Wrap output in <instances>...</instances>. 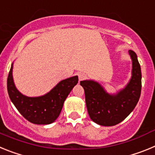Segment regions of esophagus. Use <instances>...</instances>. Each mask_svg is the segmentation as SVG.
<instances>
[{
    "instance_id": "esophagus-1",
    "label": "esophagus",
    "mask_w": 155,
    "mask_h": 155,
    "mask_svg": "<svg viewBox=\"0 0 155 155\" xmlns=\"http://www.w3.org/2000/svg\"><path fill=\"white\" fill-rule=\"evenodd\" d=\"M86 78V75L83 73H81L80 74L78 75V79H79V81H83Z\"/></svg>"
}]
</instances>
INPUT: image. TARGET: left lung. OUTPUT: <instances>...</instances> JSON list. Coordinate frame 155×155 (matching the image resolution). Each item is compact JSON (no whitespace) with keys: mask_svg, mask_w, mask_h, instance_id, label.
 <instances>
[{"mask_svg":"<svg viewBox=\"0 0 155 155\" xmlns=\"http://www.w3.org/2000/svg\"><path fill=\"white\" fill-rule=\"evenodd\" d=\"M132 59V77L120 92L110 94L98 82L82 81L87 113L92 121L105 127L121 123L134 109L141 92V70L135 52L129 50Z\"/></svg>","mask_w":155,"mask_h":155,"instance_id":"8db88e82","label":"left lung"}]
</instances>
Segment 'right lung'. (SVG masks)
<instances>
[{"label":"right lung","instance_id":"obj_1","mask_svg":"<svg viewBox=\"0 0 155 155\" xmlns=\"http://www.w3.org/2000/svg\"><path fill=\"white\" fill-rule=\"evenodd\" d=\"M13 64L8 74L7 87L10 99L16 109L30 123L39 125L50 124L55 121L62 110L64 102L72 88L78 82L74 76L61 81L47 94L39 97H27L19 92L14 84Z\"/></svg>","mask_w":155,"mask_h":155}]
</instances>
